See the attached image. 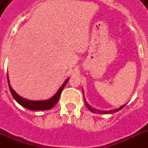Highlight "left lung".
<instances>
[{
  "mask_svg": "<svg viewBox=\"0 0 148 148\" xmlns=\"http://www.w3.org/2000/svg\"><path fill=\"white\" fill-rule=\"evenodd\" d=\"M83 95H84V91H83ZM84 99H85V103H86V107L89 108L91 112H94V113H99V114H112V113H115V112H116L118 111H120V110H121V109L126 105V104H125V105H122L121 107H120L119 108L116 109H114V110H110V111H100V110H97V109L93 108L91 106H90V104L88 103L87 102H86V99H85V96H84Z\"/></svg>",
  "mask_w": 148,
  "mask_h": 148,
  "instance_id": "obj_1",
  "label": "left lung"
}]
</instances>
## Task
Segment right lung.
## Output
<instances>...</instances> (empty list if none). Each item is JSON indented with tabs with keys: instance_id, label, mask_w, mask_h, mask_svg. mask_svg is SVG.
Returning a JSON list of instances; mask_svg holds the SVG:
<instances>
[{
	"instance_id": "1",
	"label": "right lung",
	"mask_w": 148,
	"mask_h": 148,
	"mask_svg": "<svg viewBox=\"0 0 148 148\" xmlns=\"http://www.w3.org/2000/svg\"><path fill=\"white\" fill-rule=\"evenodd\" d=\"M7 80H8V84H9V88L10 90L13 98L15 99L17 103L20 104L21 106H23L25 108L32 110V111H44V110H49V109L52 108L55 106V104L58 103V99L60 98V95L62 93V90L64 88V86H66L67 81L69 80V78L67 79L66 81L63 82L62 86L58 89V90L56 92V94L53 95V97H51L50 99L46 100H37V101H33V100L26 99L24 98H22L21 96L17 94L14 90H13L11 86L10 85V80H9V76H7Z\"/></svg>"
}]
</instances>
